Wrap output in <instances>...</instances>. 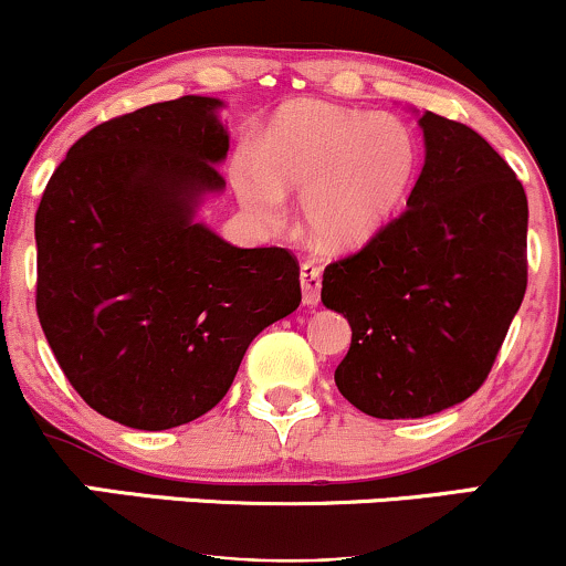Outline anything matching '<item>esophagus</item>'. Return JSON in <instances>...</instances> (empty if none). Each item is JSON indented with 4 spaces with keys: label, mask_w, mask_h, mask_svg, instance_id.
Returning a JSON list of instances; mask_svg holds the SVG:
<instances>
[{
    "label": "esophagus",
    "mask_w": 566,
    "mask_h": 566,
    "mask_svg": "<svg viewBox=\"0 0 566 566\" xmlns=\"http://www.w3.org/2000/svg\"><path fill=\"white\" fill-rule=\"evenodd\" d=\"M301 287H303V303L305 305H319V290H322L319 265H314V263H303L301 265Z\"/></svg>",
    "instance_id": "esophagus-1"
}]
</instances>
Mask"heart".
<instances>
[{
    "label": "heart",
    "instance_id": "heart-1",
    "mask_svg": "<svg viewBox=\"0 0 566 566\" xmlns=\"http://www.w3.org/2000/svg\"><path fill=\"white\" fill-rule=\"evenodd\" d=\"M418 148L399 119L319 101L279 112L258 151L233 161V186L255 218H282L284 191L303 193V220L324 250H356L396 216Z\"/></svg>",
    "mask_w": 566,
    "mask_h": 566
}]
</instances>
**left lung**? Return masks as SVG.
<instances>
[{
    "mask_svg": "<svg viewBox=\"0 0 566 566\" xmlns=\"http://www.w3.org/2000/svg\"><path fill=\"white\" fill-rule=\"evenodd\" d=\"M407 210L324 269L350 324L335 386L382 420L426 418L482 388L527 290V193L476 129L426 112Z\"/></svg>",
    "mask_w": 566,
    "mask_h": 566,
    "instance_id": "8db88e82",
    "label": "left lung"
}]
</instances>
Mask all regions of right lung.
<instances>
[{"label": "right lung", "mask_w": 566, "mask_h": 566, "mask_svg": "<svg viewBox=\"0 0 566 566\" xmlns=\"http://www.w3.org/2000/svg\"><path fill=\"white\" fill-rule=\"evenodd\" d=\"M220 106L184 95L93 127L36 210L44 337L95 412L140 431L210 412L255 335L301 305L290 250H242L193 220L226 186Z\"/></svg>", "instance_id": "right-lung-1"}]
</instances>
